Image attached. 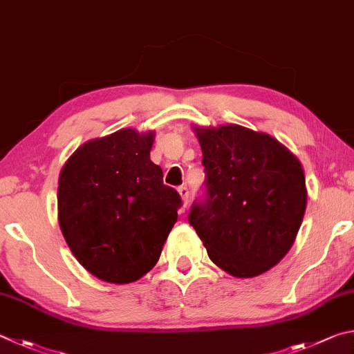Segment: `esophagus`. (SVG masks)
Returning a JSON list of instances; mask_svg holds the SVG:
<instances>
[{"mask_svg":"<svg viewBox=\"0 0 354 354\" xmlns=\"http://www.w3.org/2000/svg\"><path fill=\"white\" fill-rule=\"evenodd\" d=\"M177 191H178V194H180V197H182L183 205L187 207L188 202H189V191H188V188L187 187H180Z\"/></svg>","mask_w":354,"mask_h":354,"instance_id":"esophagus-1","label":"esophagus"}]
</instances>
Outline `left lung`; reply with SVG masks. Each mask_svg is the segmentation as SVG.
<instances>
[{"label": "left lung", "mask_w": 354, "mask_h": 354, "mask_svg": "<svg viewBox=\"0 0 354 354\" xmlns=\"http://www.w3.org/2000/svg\"><path fill=\"white\" fill-rule=\"evenodd\" d=\"M202 147L207 199L194 227L212 261L236 278L264 274L294 245L308 191L299 158L269 133L238 124L193 126Z\"/></svg>", "instance_id": "left-lung-1"}]
</instances>
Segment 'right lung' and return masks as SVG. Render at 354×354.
<instances>
[{"instance_id": "1", "label": "right lung", "mask_w": 354, "mask_h": 354, "mask_svg": "<svg viewBox=\"0 0 354 354\" xmlns=\"http://www.w3.org/2000/svg\"><path fill=\"white\" fill-rule=\"evenodd\" d=\"M155 132L121 129L80 145L59 176V225L91 275L107 283L140 280L155 264L182 199L152 163Z\"/></svg>"}]
</instances>
